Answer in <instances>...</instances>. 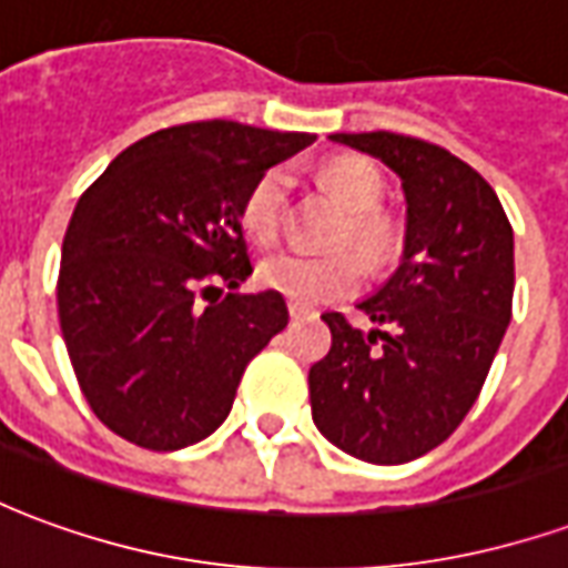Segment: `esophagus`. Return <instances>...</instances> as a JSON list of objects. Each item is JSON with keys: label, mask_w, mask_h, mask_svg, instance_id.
<instances>
[{"label": "esophagus", "mask_w": 568, "mask_h": 568, "mask_svg": "<svg viewBox=\"0 0 568 568\" xmlns=\"http://www.w3.org/2000/svg\"><path fill=\"white\" fill-rule=\"evenodd\" d=\"M288 316H292V320H301V316H310V310L301 307V304H288Z\"/></svg>", "instance_id": "obj_1"}]
</instances>
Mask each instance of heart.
<instances>
[{"instance_id":"obj_1","label":"heart","mask_w":568,"mask_h":568,"mask_svg":"<svg viewBox=\"0 0 568 568\" xmlns=\"http://www.w3.org/2000/svg\"><path fill=\"white\" fill-rule=\"evenodd\" d=\"M325 185L349 219V234L353 243L365 248V255L381 258L389 246V227L383 219L374 215L383 197V175L365 158H334L322 170ZM285 191H288V173L283 166H273L261 175L255 185L248 187L240 222L252 243L271 246L283 227ZM258 283L283 295L292 304L313 307V304H328L334 297L349 295L362 283V264L353 255H304V252H280L261 261Z\"/></svg>"}]
</instances>
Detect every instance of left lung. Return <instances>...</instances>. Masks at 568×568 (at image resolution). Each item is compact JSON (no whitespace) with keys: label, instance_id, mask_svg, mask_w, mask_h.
<instances>
[{"label":"left lung","instance_id":"8db88e82","mask_svg":"<svg viewBox=\"0 0 568 568\" xmlns=\"http://www.w3.org/2000/svg\"><path fill=\"white\" fill-rule=\"evenodd\" d=\"M386 163L405 194L393 276L358 301L389 332L332 328L310 368L313 423L362 463L402 465L450 438L475 405L511 322L514 231L496 191L440 145L402 133H332Z\"/></svg>","mask_w":568,"mask_h":568}]
</instances>
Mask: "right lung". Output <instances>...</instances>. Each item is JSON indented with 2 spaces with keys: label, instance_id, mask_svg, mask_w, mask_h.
<instances>
[{
  "label": "right lung",
  "instance_id": "add662e5",
  "mask_svg": "<svg viewBox=\"0 0 568 568\" xmlns=\"http://www.w3.org/2000/svg\"><path fill=\"white\" fill-rule=\"evenodd\" d=\"M313 142L236 121L182 124L133 142L81 194L57 313L81 393L115 435L182 450L227 419L248 358L288 325L283 295H236L252 273L240 210L261 175ZM219 284L232 295L211 302Z\"/></svg>",
  "mask_w": 568,
  "mask_h": 568
}]
</instances>
